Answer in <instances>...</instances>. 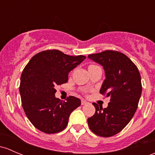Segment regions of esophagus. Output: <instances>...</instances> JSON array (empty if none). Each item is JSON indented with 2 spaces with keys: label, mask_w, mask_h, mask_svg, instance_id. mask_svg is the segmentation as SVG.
Returning a JSON list of instances; mask_svg holds the SVG:
<instances>
[{
  "label": "esophagus",
  "mask_w": 155,
  "mask_h": 155,
  "mask_svg": "<svg viewBox=\"0 0 155 155\" xmlns=\"http://www.w3.org/2000/svg\"><path fill=\"white\" fill-rule=\"evenodd\" d=\"M87 103H88V102H87V101L84 100V99H82V105H86V104H87Z\"/></svg>",
  "instance_id": "1"
}]
</instances>
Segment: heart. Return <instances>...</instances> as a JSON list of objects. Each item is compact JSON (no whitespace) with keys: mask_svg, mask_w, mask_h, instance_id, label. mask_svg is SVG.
Returning <instances> with one entry per match:
<instances>
[{"mask_svg":"<svg viewBox=\"0 0 155 155\" xmlns=\"http://www.w3.org/2000/svg\"><path fill=\"white\" fill-rule=\"evenodd\" d=\"M93 66H95V65H91L90 67H93Z\"/></svg>","mask_w":155,"mask_h":155,"instance_id":"heart-1","label":"heart"}]
</instances>
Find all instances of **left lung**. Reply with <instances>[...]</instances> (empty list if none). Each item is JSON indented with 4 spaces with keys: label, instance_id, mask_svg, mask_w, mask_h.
Returning a JSON list of instances; mask_svg holds the SVG:
<instances>
[{
    "label": "left lung",
    "instance_id": "1",
    "mask_svg": "<svg viewBox=\"0 0 155 155\" xmlns=\"http://www.w3.org/2000/svg\"><path fill=\"white\" fill-rule=\"evenodd\" d=\"M89 59L103 67L105 79L100 94L110 97L107 107L93 103L96 112L87 119L91 131L100 137H111L121 131L131 121L142 93L137 68L123 53L113 50L91 54Z\"/></svg>",
    "mask_w": 155,
    "mask_h": 155
}]
</instances>
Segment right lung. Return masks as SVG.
<instances>
[{"label":"right lung","instance_id":"add662e5","mask_svg":"<svg viewBox=\"0 0 155 155\" xmlns=\"http://www.w3.org/2000/svg\"><path fill=\"white\" fill-rule=\"evenodd\" d=\"M85 58L49 50L34 56L24 68L19 87L22 106L37 129L54 134L66 128L71 112L80 106L81 100L71 96L65 102L56 98L55 87L68 82V73Z\"/></svg>","mask_w":155,"mask_h":155}]
</instances>
